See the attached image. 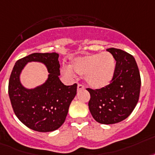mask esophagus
<instances>
[{
  "label": "esophagus",
  "mask_w": 155,
  "mask_h": 155,
  "mask_svg": "<svg viewBox=\"0 0 155 155\" xmlns=\"http://www.w3.org/2000/svg\"><path fill=\"white\" fill-rule=\"evenodd\" d=\"M84 87L82 85V84H78V86H77V90L78 91H80V90H82V89H84Z\"/></svg>",
  "instance_id": "34e87169"
}]
</instances>
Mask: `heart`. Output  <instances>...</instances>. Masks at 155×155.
Instances as JSON below:
<instances>
[{
  "label": "heart",
  "instance_id": "b5f03b06",
  "mask_svg": "<svg viewBox=\"0 0 155 155\" xmlns=\"http://www.w3.org/2000/svg\"><path fill=\"white\" fill-rule=\"evenodd\" d=\"M115 60L109 52L93 54L75 58L72 60L71 68L63 67L62 73L67 77L72 78L74 72L80 75H85V80L91 87L101 89L110 84L115 71Z\"/></svg>",
  "mask_w": 155,
  "mask_h": 155
}]
</instances>
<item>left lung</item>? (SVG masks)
<instances>
[{
    "label": "left lung",
    "mask_w": 155,
    "mask_h": 155,
    "mask_svg": "<svg viewBox=\"0 0 155 155\" xmlns=\"http://www.w3.org/2000/svg\"><path fill=\"white\" fill-rule=\"evenodd\" d=\"M107 51L116 60L112 80L104 88L87 90L91 95L88 107L94 119L102 124H114L127 119L137 105L141 78L134 56L114 48Z\"/></svg>",
    "instance_id": "obj_1"
}]
</instances>
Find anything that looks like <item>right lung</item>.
<instances>
[{
	"instance_id": "obj_1",
	"label": "right lung",
	"mask_w": 155,
	"mask_h": 155,
	"mask_svg": "<svg viewBox=\"0 0 155 155\" xmlns=\"http://www.w3.org/2000/svg\"><path fill=\"white\" fill-rule=\"evenodd\" d=\"M59 54L32 53L17 60L8 82V95L19 120L39 132L57 130L64 123L68 108L77 91V84L66 86L60 81ZM29 62L44 63L49 75L48 80L35 89H28L20 83L21 71Z\"/></svg>"
}]
</instances>
